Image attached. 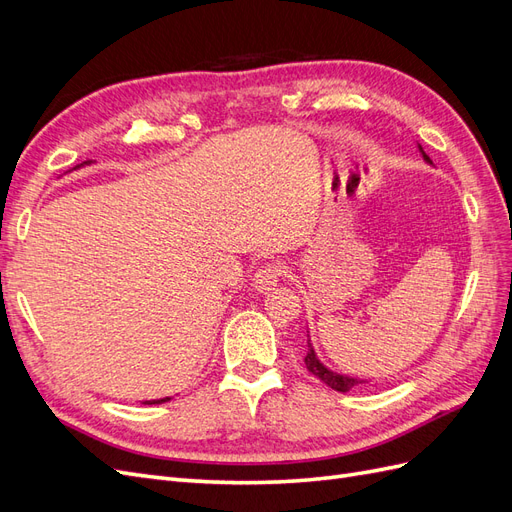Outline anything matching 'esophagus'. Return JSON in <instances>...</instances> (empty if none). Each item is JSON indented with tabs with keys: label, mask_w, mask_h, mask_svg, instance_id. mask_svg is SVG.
<instances>
[{
	"label": "esophagus",
	"mask_w": 512,
	"mask_h": 512,
	"mask_svg": "<svg viewBox=\"0 0 512 512\" xmlns=\"http://www.w3.org/2000/svg\"><path fill=\"white\" fill-rule=\"evenodd\" d=\"M284 265L280 262H267V265H262L256 273H254V290L258 292H269L277 286V282L284 277Z\"/></svg>",
	"instance_id": "obj_1"
}]
</instances>
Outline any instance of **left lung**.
Listing matches in <instances>:
<instances>
[{
    "mask_svg": "<svg viewBox=\"0 0 512 512\" xmlns=\"http://www.w3.org/2000/svg\"><path fill=\"white\" fill-rule=\"evenodd\" d=\"M421 151H423V147H421ZM423 158L429 160V158L425 156V151H423ZM305 367H307V371H312V374H314L318 380H322L324 384L331 386L333 391H339V393H348L350 389H354L356 384H363V380H359V378L342 376V374H337V371H331L329 367H324V365L318 361V356H316V352H314V348H312V342H309V339H307Z\"/></svg>",
    "mask_w": 512,
    "mask_h": 512,
    "instance_id": "1",
    "label": "left lung"
}]
</instances>
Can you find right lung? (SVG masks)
I'll use <instances>...</instances> for the list:
<instances>
[{
  "label": "right lung",
  "instance_id": "1",
  "mask_svg": "<svg viewBox=\"0 0 512 512\" xmlns=\"http://www.w3.org/2000/svg\"><path fill=\"white\" fill-rule=\"evenodd\" d=\"M83 164H89V162H83ZM170 397H164V399H153V401H145V404H164V401H168Z\"/></svg>",
  "mask_w": 512,
  "mask_h": 512
}]
</instances>
